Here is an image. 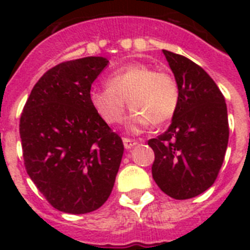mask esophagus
Wrapping results in <instances>:
<instances>
[{
  "mask_svg": "<svg viewBox=\"0 0 250 250\" xmlns=\"http://www.w3.org/2000/svg\"><path fill=\"white\" fill-rule=\"evenodd\" d=\"M123 144H125V149H131L133 148L135 145L139 144V143H137L136 140H132V139H127V137H125V139H123Z\"/></svg>",
  "mask_w": 250,
  "mask_h": 250,
  "instance_id": "1",
  "label": "esophagus"
}]
</instances>
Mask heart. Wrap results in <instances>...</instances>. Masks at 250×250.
I'll return each mask as SVG.
<instances>
[{
    "instance_id": "b5f03b06",
    "label": "heart",
    "mask_w": 250,
    "mask_h": 250,
    "mask_svg": "<svg viewBox=\"0 0 250 250\" xmlns=\"http://www.w3.org/2000/svg\"><path fill=\"white\" fill-rule=\"evenodd\" d=\"M105 88H92L89 102L107 125L123 121L128 106V129L137 132L153 125H164L174 117L180 92L174 76L157 71L144 63H129L118 68L106 80Z\"/></svg>"
}]
</instances>
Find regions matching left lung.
I'll return each instance as SVG.
<instances>
[{
    "mask_svg": "<svg viewBox=\"0 0 250 250\" xmlns=\"http://www.w3.org/2000/svg\"><path fill=\"white\" fill-rule=\"evenodd\" d=\"M180 92L170 127L148 145L154 150L152 175L175 200L196 197L213 186L229 144L225 97L208 72L186 57L162 50Z\"/></svg>",
    "mask_w": 250,
    "mask_h": 250,
    "instance_id": "1",
    "label": "left lung"
}]
</instances>
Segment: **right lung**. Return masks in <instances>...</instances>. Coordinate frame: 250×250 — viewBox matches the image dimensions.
Wrapping results in <instances>:
<instances>
[{
    "label": "right lung",
    "mask_w": 250,
    "mask_h": 250,
    "mask_svg": "<svg viewBox=\"0 0 250 250\" xmlns=\"http://www.w3.org/2000/svg\"><path fill=\"white\" fill-rule=\"evenodd\" d=\"M107 63L85 57L57 64L35 84L21 115L27 174L63 213L101 208L121 166L123 141L89 102L92 83Z\"/></svg>",
    "instance_id": "right-lung-1"
}]
</instances>
